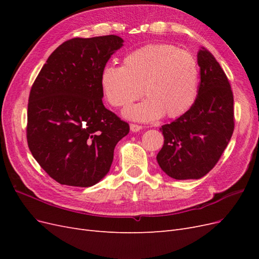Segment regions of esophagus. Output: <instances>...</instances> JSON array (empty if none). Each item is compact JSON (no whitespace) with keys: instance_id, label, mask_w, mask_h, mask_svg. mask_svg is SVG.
Segmentation results:
<instances>
[{"instance_id":"esophagus-1","label":"esophagus","mask_w":259,"mask_h":259,"mask_svg":"<svg viewBox=\"0 0 259 259\" xmlns=\"http://www.w3.org/2000/svg\"><path fill=\"white\" fill-rule=\"evenodd\" d=\"M130 127L133 133H137V132L143 130V126H140V125H137V124H131Z\"/></svg>"}]
</instances>
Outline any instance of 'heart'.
I'll use <instances>...</instances> for the list:
<instances>
[{"label":"heart","mask_w":259,"mask_h":259,"mask_svg":"<svg viewBox=\"0 0 259 259\" xmlns=\"http://www.w3.org/2000/svg\"><path fill=\"white\" fill-rule=\"evenodd\" d=\"M99 82L105 100L114 108L130 105L144 90L148 98L125 109L123 115L149 122L189 110L198 94L199 67L190 53L176 46L149 44L125 55L122 67L106 66Z\"/></svg>","instance_id":"b5f03b06"}]
</instances>
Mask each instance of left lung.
I'll use <instances>...</instances> for the list:
<instances>
[{"mask_svg":"<svg viewBox=\"0 0 259 259\" xmlns=\"http://www.w3.org/2000/svg\"><path fill=\"white\" fill-rule=\"evenodd\" d=\"M201 82L192 107L160 128L164 145L156 155L161 169L178 179L206 175L228 146L234 128L233 95L228 79L206 49L198 52Z\"/></svg>","mask_w":259,"mask_h":259,"instance_id":"obj_1","label":"left lung"}]
</instances>
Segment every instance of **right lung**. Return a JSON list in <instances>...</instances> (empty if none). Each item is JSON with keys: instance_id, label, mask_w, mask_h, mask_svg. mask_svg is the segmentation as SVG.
I'll return each mask as SVG.
<instances>
[{"instance_id": "right-lung-1", "label": "right lung", "mask_w": 259, "mask_h": 259, "mask_svg": "<svg viewBox=\"0 0 259 259\" xmlns=\"http://www.w3.org/2000/svg\"><path fill=\"white\" fill-rule=\"evenodd\" d=\"M123 38L75 37L55 50L31 88L27 140L41 167L61 185L92 187L110 170L116 144L130 133L105 108L100 73Z\"/></svg>"}]
</instances>
